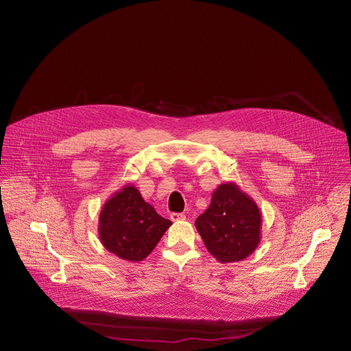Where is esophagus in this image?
<instances>
[{
  "label": "esophagus",
  "mask_w": 351,
  "mask_h": 351,
  "mask_svg": "<svg viewBox=\"0 0 351 351\" xmlns=\"http://www.w3.org/2000/svg\"><path fill=\"white\" fill-rule=\"evenodd\" d=\"M170 219H171L173 222L184 221V219H185V215H184V214H178V213H173V214L170 215Z\"/></svg>",
  "instance_id": "34e87169"
}]
</instances>
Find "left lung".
Masks as SVG:
<instances>
[{
    "label": "left lung",
    "mask_w": 351,
    "mask_h": 351,
    "mask_svg": "<svg viewBox=\"0 0 351 351\" xmlns=\"http://www.w3.org/2000/svg\"><path fill=\"white\" fill-rule=\"evenodd\" d=\"M195 226L207 250L223 264L246 258L261 239L260 210L235 182L221 184L214 191L210 207Z\"/></svg>",
    "instance_id": "1"
}]
</instances>
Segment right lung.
Listing matches in <instances>:
<instances>
[{
	"label": "right lung",
	"mask_w": 351,
	"mask_h": 351,
	"mask_svg": "<svg viewBox=\"0 0 351 351\" xmlns=\"http://www.w3.org/2000/svg\"><path fill=\"white\" fill-rule=\"evenodd\" d=\"M171 226L145 203L134 185L126 184L102 207L98 233L102 245L126 261L144 260Z\"/></svg>",
	"instance_id": "right-lung-1"
}]
</instances>
